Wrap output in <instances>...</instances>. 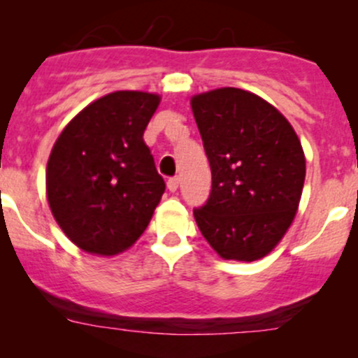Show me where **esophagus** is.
I'll list each match as a JSON object with an SVG mask.
<instances>
[{
	"label": "esophagus",
	"instance_id": "esophagus-1",
	"mask_svg": "<svg viewBox=\"0 0 358 358\" xmlns=\"http://www.w3.org/2000/svg\"><path fill=\"white\" fill-rule=\"evenodd\" d=\"M178 185H180V178H178V176H173V178L168 180L169 192H176V190H178Z\"/></svg>",
	"mask_w": 358,
	"mask_h": 358
}]
</instances>
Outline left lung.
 Instances as JSON below:
<instances>
[{
    "label": "left lung",
    "instance_id": "1",
    "mask_svg": "<svg viewBox=\"0 0 358 358\" xmlns=\"http://www.w3.org/2000/svg\"><path fill=\"white\" fill-rule=\"evenodd\" d=\"M211 194L194 209L204 239L222 258L255 262L279 244L294 220L305 183V154L286 117L239 88L190 100Z\"/></svg>",
    "mask_w": 358,
    "mask_h": 358
}]
</instances>
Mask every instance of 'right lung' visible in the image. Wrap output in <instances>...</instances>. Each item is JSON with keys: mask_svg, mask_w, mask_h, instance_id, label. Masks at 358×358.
I'll return each instance as SVG.
<instances>
[{"mask_svg": "<svg viewBox=\"0 0 358 358\" xmlns=\"http://www.w3.org/2000/svg\"><path fill=\"white\" fill-rule=\"evenodd\" d=\"M159 95L114 92L64 128L46 166L57 223L83 251L114 256L135 244L164 194L143 131Z\"/></svg>", "mask_w": 358, "mask_h": 358, "instance_id": "1", "label": "right lung"}]
</instances>
